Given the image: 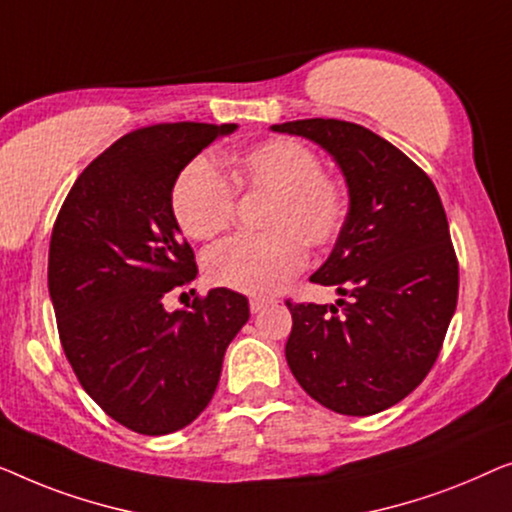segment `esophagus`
<instances>
[{
    "mask_svg": "<svg viewBox=\"0 0 512 512\" xmlns=\"http://www.w3.org/2000/svg\"><path fill=\"white\" fill-rule=\"evenodd\" d=\"M269 304H271V299L253 297V299H250V311H253V313H259V311H262V308H266Z\"/></svg>",
    "mask_w": 512,
    "mask_h": 512,
    "instance_id": "34e87169",
    "label": "esophagus"
}]
</instances>
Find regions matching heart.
<instances>
[{"instance_id":"heart-1","label":"heart","mask_w":512,"mask_h":512,"mask_svg":"<svg viewBox=\"0 0 512 512\" xmlns=\"http://www.w3.org/2000/svg\"><path fill=\"white\" fill-rule=\"evenodd\" d=\"M227 176L211 160L185 164L171 187V211L178 227L194 241L225 232L234 215V190L269 192L264 234L234 236L204 259L213 285L246 294L283 290L306 262L304 243L327 248L345 220L343 185L320 171V160L297 139H266L234 155ZM233 185L229 186L228 183Z\"/></svg>"}]
</instances>
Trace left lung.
<instances>
[{
  "label": "left lung",
  "mask_w": 512,
  "mask_h": 512,
  "mask_svg": "<svg viewBox=\"0 0 512 512\" xmlns=\"http://www.w3.org/2000/svg\"><path fill=\"white\" fill-rule=\"evenodd\" d=\"M334 157L348 215L311 280L336 287V306L292 304L285 359L297 383L341 415H373L406 399L434 366L455 315L459 266L434 183L397 146L345 120H294Z\"/></svg>",
  "instance_id": "8db88e82"
}]
</instances>
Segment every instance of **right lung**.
Here are the masks:
<instances>
[{"mask_svg": "<svg viewBox=\"0 0 512 512\" xmlns=\"http://www.w3.org/2000/svg\"><path fill=\"white\" fill-rule=\"evenodd\" d=\"M239 125L171 122L125 134L76 178L57 215L48 292L83 390L115 422L146 436L190 424L213 399L248 299L213 287L190 311L164 294L197 278L171 211V187L215 139Z\"/></svg>", "mask_w": 512, "mask_h": 512, "instance_id": "obj_1", "label": "right lung"}]
</instances>
